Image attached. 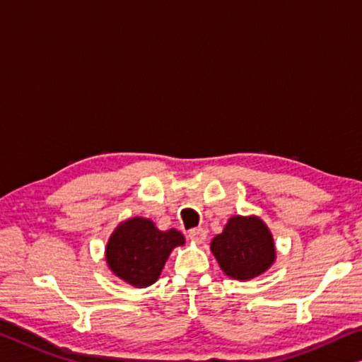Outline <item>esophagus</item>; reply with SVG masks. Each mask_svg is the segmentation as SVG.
Wrapping results in <instances>:
<instances>
[{"label":"esophagus","instance_id":"esophagus-1","mask_svg":"<svg viewBox=\"0 0 362 362\" xmlns=\"http://www.w3.org/2000/svg\"><path fill=\"white\" fill-rule=\"evenodd\" d=\"M189 238L192 239L194 243H204L205 238H207V231L204 228H194V230L189 231Z\"/></svg>","mask_w":362,"mask_h":362}]
</instances>
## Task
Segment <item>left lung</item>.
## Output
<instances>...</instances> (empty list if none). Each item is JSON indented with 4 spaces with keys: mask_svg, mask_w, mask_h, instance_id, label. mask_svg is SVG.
<instances>
[{
    "mask_svg": "<svg viewBox=\"0 0 362 362\" xmlns=\"http://www.w3.org/2000/svg\"><path fill=\"white\" fill-rule=\"evenodd\" d=\"M210 251L223 274L239 281L265 274L276 259L274 236L255 215L231 216L223 231L212 239Z\"/></svg>",
    "mask_w": 362,
    "mask_h": 362,
    "instance_id": "left-lung-1",
    "label": "left lung"
}]
</instances>
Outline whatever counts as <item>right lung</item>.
Segmentation results:
<instances>
[{
  "mask_svg": "<svg viewBox=\"0 0 362 362\" xmlns=\"http://www.w3.org/2000/svg\"><path fill=\"white\" fill-rule=\"evenodd\" d=\"M181 231H160L152 220L132 216L115 228L105 247L113 274L134 288L153 285L175 247L185 244Z\"/></svg>",
  "mask_w": 362,
  "mask_h": 362,
  "instance_id": "right-lung-1",
  "label": "right lung"
}]
</instances>
